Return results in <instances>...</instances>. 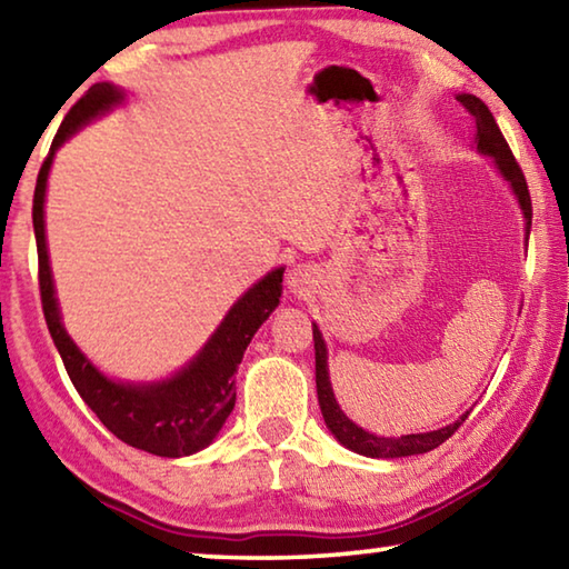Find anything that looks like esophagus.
<instances>
[{"instance_id": "34e87169", "label": "esophagus", "mask_w": 569, "mask_h": 569, "mask_svg": "<svg viewBox=\"0 0 569 569\" xmlns=\"http://www.w3.org/2000/svg\"><path fill=\"white\" fill-rule=\"evenodd\" d=\"M288 288H291V293L296 296H306L311 291L313 283H316V273L311 266H296L291 273H288Z\"/></svg>"}]
</instances>
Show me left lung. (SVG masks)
<instances>
[{"instance_id":"8db88e82","label":"left lung","mask_w":569,"mask_h":569,"mask_svg":"<svg viewBox=\"0 0 569 569\" xmlns=\"http://www.w3.org/2000/svg\"><path fill=\"white\" fill-rule=\"evenodd\" d=\"M457 100L465 104L467 112L475 118L477 122V150L485 152V156L495 158L499 172H502L505 180L512 186L515 196L522 206V213L527 220V236L529 228H532V200H529V190H527V180L525 172L519 168V162L515 160L512 150H509L507 140L502 130L497 128L495 114L489 112V108L475 94H457ZM313 349H316V391H319V403H321V413L326 427L331 429V435L341 441L346 449L356 451V455L371 457V459H393V457H411V455H423V451L437 449L439 445L455 435V431L467 421L469 411L465 417H459L455 423H449L445 429L437 431H427V435H407L399 439H389V437H377L369 435V431L356 427V423L346 417L341 411L339 403H336L333 389H331V379H329V363H326V343L323 336L319 331V326L313 323Z\"/></svg>"}]
</instances>
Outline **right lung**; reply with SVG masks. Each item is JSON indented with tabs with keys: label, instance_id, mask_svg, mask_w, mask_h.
<instances>
[{
	"label": "right lung",
	"instance_id": "add662e5",
	"mask_svg": "<svg viewBox=\"0 0 569 569\" xmlns=\"http://www.w3.org/2000/svg\"><path fill=\"white\" fill-rule=\"evenodd\" d=\"M124 92L110 82L92 84V88L77 100L57 130L52 148L37 176L32 223L37 238V258H40V296L47 329L52 333L57 351L70 381L84 403L98 413V419L114 437L134 449L150 451L158 457H188L196 455L223 427L228 413L236 407V371L243 359L246 346L253 339L268 316L276 311L278 298L283 291V268H276L263 276L253 288L238 298L230 308L218 331L210 336L196 359L172 379L156 383H122L112 381L94 369L67 336L57 308L54 283L50 271V256H47L44 240V190L54 150L82 128L84 122L98 118L100 112L120 104Z\"/></svg>",
	"mask_w": 569,
	"mask_h": 569
}]
</instances>
